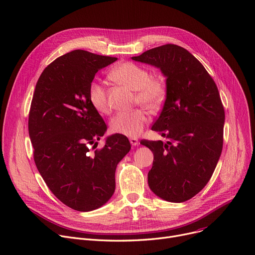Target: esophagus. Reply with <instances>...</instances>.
Listing matches in <instances>:
<instances>
[{"label": "esophagus", "instance_id": "34e87169", "mask_svg": "<svg viewBox=\"0 0 255 255\" xmlns=\"http://www.w3.org/2000/svg\"><path fill=\"white\" fill-rule=\"evenodd\" d=\"M129 141H130V143L133 145V146H136V145H138V139L137 138H135V137H131V138H129Z\"/></svg>", "mask_w": 255, "mask_h": 255}]
</instances>
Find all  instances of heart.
I'll return each mask as SVG.
<instances>
[{
	"label": "heart",
	"instance_id": "heart-1",
	"mask_svg": "<svg viewBox=\"0 0 255 255\" xmlns=\"http://www.w3.org/2000/svg\"><path fill=\"white\" fill-rule=\"evenodd\" d=\"M110 77L136 91L135 102L151 112L163 107L167 98V86L163 79L151 77L145 68L132 62H124L116 66L110 72ZM88 100L98 113L105 115L110 112L107 89L104 84L92 81L88 88ZM149 121V115L144 109L119 113L110 122L114 133L128 137L140 134Z\"/></svg>",
	"mask_w": 255,
	"mask_h": 255
}]
</instances>
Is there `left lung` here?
Returning <instances> with one entry per match:
<instances>
[{
  "label": "left lung",
  "mask_w": 255,
  "mask_h": 255,
  "mask_svg": "<svg viewBox=\"0 0 255 255\" xmlns=\"http://www.w3.org/2000/svg\"><path fill=\"white\" fill-rule=\"evenodd\" d=\"M132 60L158 68L167 98L151 130L168 141L141 140L153 152L148 186L161 199L184 202L210 181L223 148L225 111L218 87L187 50L164 44Z\"/></svg>",
  "instance_id": "8db88e82"
}]
</instances>
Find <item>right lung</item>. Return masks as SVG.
Listing matches in <instances>:
<instances>
[{"label": "right lung", "instance_id": "obj_1", "mask_svg": "<svg viewBox=\"0 0 255 255\" xmlns=\"http://www.w3.org/2000/svg\"><path fill=\"white\" fill-rule=\"evenodd\" d=\"M117 58L75 50L57 58L35 85L28 118L36 168L53 194L78 212L107 203L115 192V172L131 144L122 134L98 140L107 131L88 100L89 84Z\"/></svg>", "mask_w": 255, "mask_h": 255}]
</instances>
